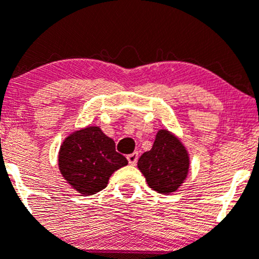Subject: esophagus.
Segmentation results:
<instances>
[{"label":"esophagus","mask_w":259,"mask_h":259,"mask_svg":"<svg viewBox=\"0 0 259 259\" xmlns=\"http://www.w3.org/2000/svg\"><path fill=\"white\" fill-rule=\"evenodd\" d=\"M126 158H127V162H129L130 165H135L138 162V153L137 152L132 153V154L127 155Z\"/></svg>","instance_id":"1"}]
</instances>
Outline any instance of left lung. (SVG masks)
<instances>
[{
  "instance_id": "1",
  "label": "left lung",
  "mask_w": 259,
  "mask_h": 259,
  "mask_svg": "<svg viewBox=\"0 0 259 259\" xmlns=\"http://www.w3.org/2000/svg\"><path fill=\"white\" fill-rule=\"evenodd\" d=\"M138 168L148 186L163 195L176 192L190 170V154L180 138L167 129H159L152 149L143 153Z\"/></svg>"
}]
</instances>
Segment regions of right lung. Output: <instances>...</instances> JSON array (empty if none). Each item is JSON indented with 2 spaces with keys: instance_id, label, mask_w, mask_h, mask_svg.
<instances>
[{
  "instance_id": "obj_1",
  "label": "right lung",
  "mask_w": 259,
  "mask_h": 259,
  "mask_svg": "<svg viewBox=\"0 0 259 259\" xmlns=\"http://www.w3.org/2000/svg\"><path fill=\"white\" fill-rule=\"evenodd\" d=\"M126 164V158L115 150V142L100 126H86L71 133L58 153L63 178L81 196H91L104 190L112 173Z\"/></svg>"
}]
</instances>
